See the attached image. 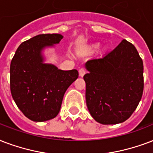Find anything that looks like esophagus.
Masks as SVG:
<instances>
[{
	"label": "esophagus",
	"mask_w": 153,
	"mask_h": 153,
	"mask_svg": "<svg viewBox=\"0 0 153 153\" xmlns=\"http://www.w3.org/2000/svg\"><path fill=\"white\" fill-rule=\"evenodd\" d=\"M79 76H81V77L84 76V74H86V70H85L84 68L79 69Z\"/></svg>",
	"instance_id": "1"
}]
</instances>
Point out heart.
<instances>
[{"label": "heart", "instance_id": "heart-1", "mask_svg": "<svg viewBox=\"0 0 153 153\" xmlns=\"http://www.w3.org/2000/svg\"><path fill=\"white\" fill-rule=\"evenodd\" d=\"M96 47H97V46H96Z\"/></svg>", "mask_w": 153, "mask_h": 153}]
</instances>
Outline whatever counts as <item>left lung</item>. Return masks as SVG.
Wrapping results in <instances>:
<instances>
[{
	"instance_id": "obj_1",
	"label": "left lung",
	"mask_w": 153,
	"mask_h": 153,
	"mask_svg": "<svg viewBox=\"0 0 153 153\" xmlns=\"http://www.w3.org/2000/svg\"><path fill=\"white\" fill-rule=\"evenodd\" d=\"M86 102L95 121L117 124L136 110L144 91V66L136 47L123 39L102 58L85 64Z\"/></svg>"
}]
</instances>
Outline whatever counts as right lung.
<instances>
[{
  "mask_svg": "<svg viewBox=\"0 0 153 153\" xmlns=\"http://www.w3.org/2000/svg\"><path fill=\"white\" fill-rule=\"evenodd\" d=\"M63 36L39 34L22 42L10 64V91L22 112L31 120L43 122L58 115L64 94L78 79L77 70L62 71L44 63L42 51L58 44Z\"/></svg>",
  "mask_w": 153,
  "mask_h": 153,
  "instance_id": "obj_1",
  "label": "right lung"
}]
</instances>
